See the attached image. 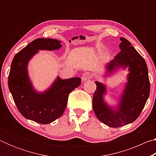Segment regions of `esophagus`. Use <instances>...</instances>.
I'll list each match as a JSON object with an SVG mask.
<instances>
[{"instance_id": "34e87169", "label": "esophagus", "mask_w": 156, "mask_h": 156, "mask_svg": "<svg viewBox=\"0 0 156 156\" xmlns=\"http://www.w3.org/2000/svg\"><path fill=\"white\" fill-rule=\"evenodd\" d=\"M92 77V74L89 72H85L84 73L83 76H82V80L83 81H86L87 80H89V79L91 78Z\"/></svg>"}]
</instances>
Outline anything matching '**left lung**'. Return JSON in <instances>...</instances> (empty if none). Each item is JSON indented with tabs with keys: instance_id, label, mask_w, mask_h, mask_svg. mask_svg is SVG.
Returning a JSON list of instances; mask_svg holds the SVG:
<instances>
[{
	"instance_id": "left-lung-1",
	"label": "left lung",
	"mask_w": 156,
	"mask_h": 156,
	"mask_svg": "<svg viewBox=\"0 0 156 156\" xmlns=\"http://www.w3.org/2000/svg\"><path fill=\"white\" fill-rule=\"evenodd\" d=\"M121 51L106 66L109 73L115 69L129 67L127 83L121 95L116 109L105 102V84L96 81L97 88L93 97V109L100 121L110 127H120L135 121L139 117L149 96L150 83L148 68L144 59L131 43L120 38Z\"/></svg>"
}]
</instances>
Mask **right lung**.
<instances>
[{"label":"right lung","mask_w":156,"mask_h":156,"mask_svg":"<svg viewBox=\"0 0 156 156\" xmlns=\"http://www.w3.org/2000/svg\"><path fill=\"white\" fill-rule=\"evenodd\" d=\"M61 47L56 39L38 38L17 53L12 60L9 89L18 111L27 119L41 124L54 122L64 113L69 95L81 84L78 77L62 80L58 76L45 91L37 92L34 89L28 74L29 61L38 50L52 51Z\"/></svg>","instance_id":"1"}]
</instances>
